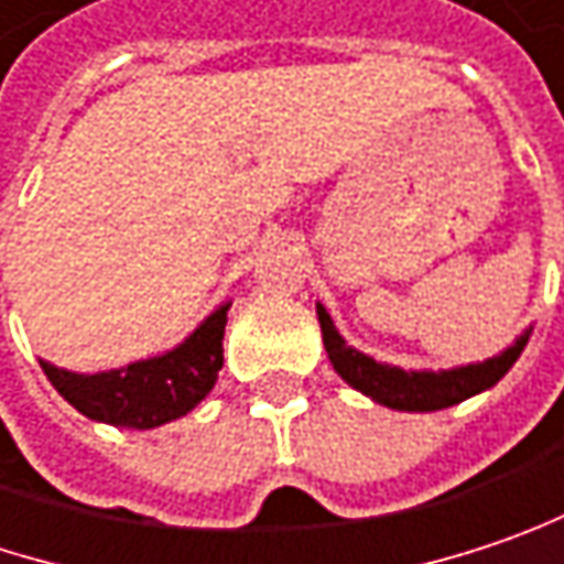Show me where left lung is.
I'll list each match as a JSON object with an SVG mask.
<instances>
[{
  "label": "left lung",
  "mask_w": 564,
  "mask_h": 564,
  "mask_svg": "<svg viewBox=\"0 0 564 564\" xmlns=\"http://www.w3.org/2000/svg\"><path fill=\"white\" fill-rule=\"evenodd\" d=\"M317 321H321L327 356H330L334 369L340 372L343 382H349L356 391L369 394L372 401H379L384 408H394V411L453 408L465 398L501 382L503 372L517 362L520 349L527 346V337H520L517 346H510L507 352L488 359V362H478V366H463V369H449V372H404V369L382 366V362L349 349L346 340L337 334L330 314L321 304H317Z\"/></svg>",
  "instance_id": "8db88e82"
}]
</instances>
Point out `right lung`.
Masks as SVG:
<instances>
[{"instance_id": "right-lung-1", "label": "right lung", "mask_w": 564, "mask_h": 564, "mask_svg": "<svg viewBox=\"0 0 564 564\" xmlns=\"http://www.w3.org/2000/svg\"><path fill=\"white\" fill-rule=\"evenodd\" d=\"M224 324L227 304L173 352L99 376L63 372L51 362H41V369L79 414L111 426L150 430L188 414L215 388L224 366Z\"/></svg>"}]
</instances>
